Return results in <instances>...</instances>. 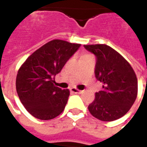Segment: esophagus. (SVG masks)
<instances>
[{
	"label": "esophagus",
	"mask_w": 147,
	"mask_h": 147,
	"mask_svg": "<svg viewBox=\"0 0 147 147\" xmlns=\"http://www.w3.org/2000/svg\"><path fill=\"white\" fill-rule=\"evenodd\" d=\"M70 91L72 94H80V93H81V90L76 89V87H71L70 89Z\"/></svg>",
	"instance_id": "1"
}]
</instances>
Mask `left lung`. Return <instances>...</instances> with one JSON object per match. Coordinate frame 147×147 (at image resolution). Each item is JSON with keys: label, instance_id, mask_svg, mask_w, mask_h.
Here are the masks:
<instances>
[{"label": "left lung", "instance_id": "obj_1", "mask_svg": "<svg viewBox=\"0 0 147 147\" xmlns=\"http://www.w3.org/2000/svg\"><path fill=\"white\" fill-rule=\"evenodd\" d=\"M96 57L94 74L103 83L88 106L92 116L102 121H113L124 116L136 101L138 80L131 66L110 46L84 45Z\"/></svg>", "mask_w": 147, "mask_h": 147}]
</instances>
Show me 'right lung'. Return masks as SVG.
Listing matches in <instances>:
<instances>
[{
  "instance_id": "add662e5",
  "label": "right lung",
  "mask_w": 147,
  "mask_h": 147,
  "mask_svg": "<svg viewBox=\"0 0 147 147\" xmlns=\"http://www.w3.org/2000/svg\"><path fill=\"white\" fill-rule=\"evenodd\" d=\"M80 45L55 39L34 52L22 64L16 76V91L33 117L51 120L64 111L70 92L55 86L54 77Z\"/></svg>"
}]
</instances>
